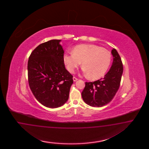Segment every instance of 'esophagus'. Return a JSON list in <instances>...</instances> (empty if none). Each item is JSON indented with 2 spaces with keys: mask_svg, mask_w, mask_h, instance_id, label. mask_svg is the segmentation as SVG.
Wrapping results in <instances>:
<instances>
[{
  "mask_svg": "<svg viewBox=\"0 0 149 149\" xmlns=\"http://www.w3.org/2000/svg\"><path fill=\"white\" fill-rule=\"evenodd\" d=\"M73 81H77V77H73Z\"/></svg>",
  "mask_w": 149,
  "mask_h": 149,
  "instance_id": "1",
  "label": "esophagus"
}]
</instances>
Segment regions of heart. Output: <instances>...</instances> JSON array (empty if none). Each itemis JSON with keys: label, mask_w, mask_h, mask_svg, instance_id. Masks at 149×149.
Listing matches in <instances>:
<instances>
[{"label": "heart", "mask_w": 149, "mask_h": 149, "mask_svg": "<svg viewBox=\"0 0 149 149\" xmlns=\"http://www.w3.org/2000/svg\"><path fill=\"white\" fill-rule=\"evenodd\" d=\"M63 61L67 69L72 72L81 64L84 73L90 80H97L103 77L111 62V52L103 47L93 44L75 46L72 53L63 56Z\"/></svg>", "instance_id": "1"}]
</instances>
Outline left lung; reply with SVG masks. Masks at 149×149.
I'll return each mask as SVG.
<instances>
[{
	"mask_svg": "<svg viewBox=\"0 0 149 149\" xmlns=\"http://www.w3.org/2000/svg\"><path fill=\"white\" fill-rule=\"evenodd\" d=\"M112 65L103 79L85 83L81 93L86 104L93 107H102L110 103L116 95L120 85L122 73V61L117 51L113 49Z\"/></svg>",
	"mask_w": 149,
	"mask_h": 149,
	"instance_id": "obj_1",
	"label": "left lung"
}]
</instances>
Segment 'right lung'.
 <instances>
[{
  "label": "right lung",
  "instance_id": "right-lung-1",
  "mask_svg": "<svg viewBox=\"0 0 149 149\" xmlns=\"http://www.w3.org/2000/svg\"><path fill=\"white\" fill-rule=\"evenodd\" d=\"M61 40H51L37 46L28 62V82L37 100L46 107L56 108L69 98L72 75L65 68Z\"/></svg>",
  "mask_w": 149,
  "mask_h": 149
}]
</instances>
